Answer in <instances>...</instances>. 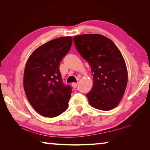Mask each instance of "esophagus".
Instances as JSON below:
<instances>
[{"label":"esophagus","instance_id":"obj_1","mask_svg":"<svg viewBox=\"0 0 150 150\" xmlns=\"http://www.w3.org/2000/svg\"><path fill=\"white\" fill-rule=\"evenodd\" d=\"M77 85H78V84H77V83H73L72 85H72V87H73V88H75L76 87H77Z\"/></svg>","mask_w":150,"mask_h":150}]
</instances>
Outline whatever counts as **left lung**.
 <instances>
[{
  "mask_svg": "<svg viewBox=\"0 0 150 150\" xmlns=\"http://www.w3.org/2000/svg\"><path fill=\"white\" fill-rule=\"evenodd\" d=\"M78 52L89 63L93 86L86 95L94 108L109 110L117 106L125 92L128 72L122 55L111 40L100 34L73 37Z\"/></svg>",
  "mask_w": 150,
  "mask_h": 150,
  "instance_id": "obj_1",
  "label": "left lung"
}]
</instances>
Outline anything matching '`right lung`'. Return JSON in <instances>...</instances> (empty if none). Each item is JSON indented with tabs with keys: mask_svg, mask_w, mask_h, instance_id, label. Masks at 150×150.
<instances>
[{
	"mask_svg": "<svg viewBox=\"0 0 150 150\" xmlns=\"http://www.w3.org/2000/svg\"><path fill=\"white\" fill-rule=\"evenodd\" d=\"M72 38L61 37L38 47L25 66L24 88L35 110L45 117H55L68 107L71 87L63 82L59 63L71 49Z\"/></svg>",
	"mask_w": 150,
	"mask_h": 150,
	"instance_id": "obj_1",
	"label": "right lung"
}]
</instances>
